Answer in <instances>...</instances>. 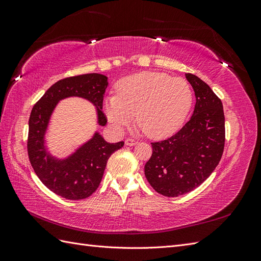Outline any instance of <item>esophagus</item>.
<instances>
[{
	"mask_svg": "<svg viewBox=\"0 0 261 261\" xmlns=\"http://www.w3.org/2000/svg\"><path fill=\"white\" fill-rule=\"evenodd\" d=\"M138 144V141L135 140V139H130V138H127L125 140V145L126 146H135Z\"/></svg>",
	"mask_w": 261,
	"mask_h": 261,
	"instance_id": "34e87169",
	"label": "esophagus"
}]
</instances>
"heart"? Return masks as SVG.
<instances>
[{"mask_svg": "<svg viewBox=\"0 0 261 261\" xmlns=\"http://www.w3.org/2000/svg\"><path fill=\"white\" fill-rule=\"evenodd\" d=\"M193 106V90L180 77L144 72L118 85V93L109 96L105 113L115 128L128 126L137 114V124L152 139H164L183 126Z\"/></svg>", "mask_w": 261, "mask_h": 261, "instance_id": "obj_1", "label": "heart"}]
</instances>
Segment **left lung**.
I'll list each match as a JSON object with an SVG mask.
<instances>
[{
  "label": "left lung",
  "mask_w": 261,
  "mask_h": 261,
  "mask_svg": "<svg viewBox=\"0 0 261 261\" xmlns=\"http://www.w3.org/2000/svg\"><path fill=\"white\" fill-rule=\"evenodd\" d=\"M186 80L195 91L194 113L175 135L152 143L145 175L156 193L177 197L198 187L215 171L223 153V106L210 87L193 74Z\"/></svg>",
  "instance_id": "left-lung-1"
}]
</instances>
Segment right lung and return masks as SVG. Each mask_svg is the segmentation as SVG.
I'll return each instance as SVG.
<instances>
[{"mask_svg":"<svg viewBox=\"0 0 261 261\" xmlns=\"http://www.w3.org/2000/svg\"><path fill=\"white\" fill-rule=\"evenodd\" d=\"M108 77L92 73L67 77L52 85L31 110L28 133V155L31 167L51 192L70 200L85 199L99 187L109 158L124 146V141L110 144L99 132L66 158L60 159L45 146V134L54 109L69 97L88 100L97 109L100 126L107 124L102 112Z\"/></svg>","mask_w":261,"mask_h":261,"instance_id":"obj_1","label":"right lung"}]
</instances>
